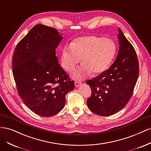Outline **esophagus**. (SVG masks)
<instances>
[{
    "mask_svg": "<svg viewBox=\"0 0 151 151\" xmlns=\"http://www.w3.org/2000/svg\"><path fill=\"white\" fill-rule=\"evenodd\" d=\"M81 81H76L75 82V86L76 87H78L79 86L81 85Z\"/></svg>",
    "mask_w": 151,
    "mask_h": 151,
    "instance_id": "obj_1",
    "label": "esophagus"
}]
</instances>
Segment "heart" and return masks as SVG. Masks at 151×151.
<instances>
[{
  "mask_svg": "<svg viewBox=\"0 0 151 151\" xmlns=\"http://www.w3.org/2000/svg\"><path fill=\"white\" fill-rule=\"evenodd\" d=\"M116 52L113 41L98 36H88L75 39L70 47H65L61 53V64L68 72H72L81 59V67L72 73L77 79L90 74L95 76L104 72L110 65Z\"/></svg>",
  "mask_w": 151,
  "mask_h": 151,
  "instance_id": "heart-1",
  "label": "heart"
}]
</instances>
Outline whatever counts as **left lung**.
I'll return each mask as SVG.
<instances>
[{"instance_id":"obj_1","label":"left lung","mask_w":151,"mask_h":151,"mask_svg":"<svg viewBox=\"0 0 151 151\" xmlns=\"http://www.w3.org/2000/svg\"><path fill=\"white\" fill-rule=\"evenodd\" d=\"M120 49L116 60L107 70L86 81L91 89L87 104L93 113L110 116L121 110L130 99L139 77L135 50L119 29Z\"/></svg>"}]
</instances>
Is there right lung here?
I'll list each match as a JSON object with an SVG mask.
<instances>
[{
	"instance_id": "add662e5",
	"label": "right lung",
	"mask_w": 151,
	"mask_h": 151,
	"mask_svg": "<svg viewBox=\"0 0 151 151\" xmlns=\"http://www.w3.org/2000/svg\"><path fill=\"white\" fill-rule=\"evenodd\" d=\"M63 37L52 27L36 24L17 43L12 74L22 101L37 115L49 117L64 107L65 95L74 89L60 65L55 50Z\"/></svg>"
}]
</instances>
